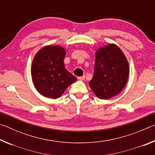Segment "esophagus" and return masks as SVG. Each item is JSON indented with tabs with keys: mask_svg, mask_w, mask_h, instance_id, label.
Returning a JSON list of instances; mask_svg holds the SVG:
<instances>
[{
	"mask_svg": "<svg viewBox=\"0 0 155 155\" xmlns=\"http://www.w3.org/2000/svg\"><path fill=\"white\" fill-rule=\"evenodd\" d=\"M85 76H82V77H77V78H78V80H80V81H83V80H84V79H85Z\"/></svg>",
	"mask_w": 155,
	"mask_h": 155,
	"instance_id": "obj_1",
	"label": "esophagus"
}]
</instances>
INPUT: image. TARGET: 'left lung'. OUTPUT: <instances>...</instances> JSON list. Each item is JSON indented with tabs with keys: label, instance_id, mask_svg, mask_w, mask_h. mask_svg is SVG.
I'll return each mask as SVG.
<instances>
[{
	"label": "left lung",
	"instance_id": "obj_1",
	"mask_svg": "<svg viewBox=\"0 0 155 155\" xmlns=\"http://www.w3.org/2000/svg\"><path fill=\"white\" fill-rule=\"evenodd\" d=\"M129 68L124 54L115 44H109L96 52L94 73L90 87L101 99L118 94L127 83Z\"/></svg>",
	"mask_w": 155,
	"mask_h": 155
}]
</instances>
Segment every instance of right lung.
I'll return each mask as SVG.
<instances>
[{
    "instance_id": "right-lung-1",
    "label": "right lung",
    "mask_w": 155,
    "mask_h": 155,
    "mask_svg": "<svg viewBox=\"0 0 155 155\" xmlns=\"http://www.w3.org/2000/svg\"><path fill=\"white\" fill-rule=\"evenodd\" d=\"M65 50L61 46L44 47L34 57L31 75L39 92L47 98L56 99L77 78L65 69Z\"/></svg>"
}]
</instances>
